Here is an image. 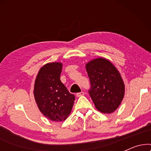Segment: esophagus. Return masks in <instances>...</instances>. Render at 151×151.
<instances>
[{
    "label": "esophagus",
    "instance_id": "1",
    "mask_svg": "<svg viewBox=\"0 0 151 151\" xmlns=\"http://www.w3.org/2000/svg\"><path fill=\"white\" fill-rule=\"evenodd\" d=\"M84 92L81 91V92H80V93H78L76 94V96L79 98V97H81V96H84Z\"/></svg>",
    "mask_w": 151,
    "mask_h": 151
}]
</instances>
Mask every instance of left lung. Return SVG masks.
Masks as SVG:
<instances>
[{"mask_svg": "<svg viewBox=\"0 0 151 151\" xmlns=\"http://www.w3.org/2000/svg\"><path fill=\"white\" fill-rule=\"evenodd\" d=\"M86 69L91 84L88 93L95 106L103 113H113L124 96V84L118 70L103 58L88 62Z\"/></svg>", "mask_w": 151, "mask_h": 151, "instance_id": "1", "label": "left lung"}]
</instances>
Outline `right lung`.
<instances>
[{"instance_id":"obj_1","label":"right lung","mask_w":151,"mask_h":151,"mask_svg":"<svg viewBox=\"0 0 151 151\" xmlns=\"http://www.w3.org/2000/svg\"><path fill=\"white\" fill-rule=\"evenodd\" d=\"M61 63H50L39 70L35 80L34 94L39 110L51 121L61 122L71 113L75 96L62 83Z\"/></svg>"}]
</instances>
